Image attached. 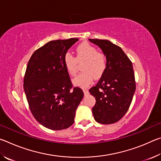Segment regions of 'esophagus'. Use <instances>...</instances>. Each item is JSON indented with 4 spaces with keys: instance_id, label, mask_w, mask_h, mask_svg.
<instances>
[{
    "instance_id": "34e87169",
    "label": "esophagus",
    "mask_w": 161,
    "mask_h": 161,
    "mask_svg": "<svg viewBox=\"0 0 161 161\" xmlns=\"http://www.w3.org/2000/svg\"><path fill=\"white\" fill-rule=\"evenodd\" d=\"M83 91H84V95H86V94H89V91H88V89H87L86 88H84L83 89Z\"/></svg>"
}]
</instances>
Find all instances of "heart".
Wrapping results in <instances>:
<instances>
[{
  "mask_svg": "<svg viewBox=\"0 0 161 161\" xmlns=\"http://www.w3.org/2000/svg\"><path fill=\"white\" fill-rule=\"evenodd\" d=\"M76 57L67 53L64 54V63L67 72L71 76H75L78 72V64L81 63L83 71L73 82L76 85L85 87L90 84L94 78H100L104 74L107 66V57L102 52L97 51L93 45L83 42L77 46L75 50Z\"/></svg>",
  "mask_w": 161,
  "mask_h": 161,
  "instance_id": "heart-1",
  "label": "heart"
}]
</instances>
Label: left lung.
I'll list each match as a JSON object with an SVG mask.
<instances>
[{"mask_svg": "<svg viewBox=\"0 0 161 161\" xmlns=\"http://www.w3.org/2000/svg\"><path fill=\"white\" fill-rule=\"evenodd\" d=\"M107 57V69L96 85L89 89L96 99L92 108L95 121L102 124L119 121L126 114L136 90L132 62L119 46L107 40L89 39Z\"/></svg>", "mask_w": 161, "mask_h": 161, "instance_id": "left-lung-1", "label": "left lung"}]
</instances>
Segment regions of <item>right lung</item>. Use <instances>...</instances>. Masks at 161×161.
<instances>
[{
	"label": "right lung",
	"mask_w": 161,
	"mask_h": 161,
	"mask_svg": "<svg viewBox=\"0 0 161 161\" xmlns=\"http://www.w3.org/2000/svg\"><path fill=\"white\" fill-rule=\"evenodd\" d=\"M78 38L48 42L32 54L27 65L23 88L34 118L49 129H65L74 124L84 97L73 86L64 63L67 50Z\"/></svg>",
	"instance_id": "right-lung-1"
}]
</instances>
